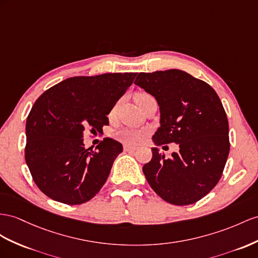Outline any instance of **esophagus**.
Listing matches in <instances>:
<instances>
[{
  "instance_id": "obj_1",
  "label": "esophagus",
  "mask_w": 258,
  "mask_h": 258,
  "mask_svg": "<svg viewBox=\"0 0 258 258\" xmlns=\"http://www.w3.org/2000/svg\"><path fill=\"white\" fill-rule=\"evenodd\" d=\"M136 147L134 146H130V145H124V151H128V153H132V151H135Z\"/></svg>"
}]
</instances>
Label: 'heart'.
<instances>
[{
  "instance_id": "heart-1",
  "label": "heart",
  "mask_w": 258,
  "mask_h": 258,
  "mask_svg": "<svg viewBox=\"0 0 258 258\" xmlns=\"http://www.w3.org/2000/svg\"><path fill=\"white\" fill-rule=\"evenodd\" d=\"M142 96H147V94H145V92H140V94H137L135 96V99L137 97H142ZM115 137L118 141H121L123 143L135 145V144H138L142 142L144 134L141 131H137L134 128H123V130H120L118 132H116Z\"/></svg>"
}]
</instances>
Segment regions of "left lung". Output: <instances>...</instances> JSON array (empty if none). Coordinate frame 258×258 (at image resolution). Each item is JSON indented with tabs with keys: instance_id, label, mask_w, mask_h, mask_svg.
<instances>
[{
	"instance_id": "1",
	"label": "left lung",
	"mask_w": 258,
	"mask_h": 258,
	"mask_svg": "<svg viewBox=\"0 0 258 258\" xmlns=\"http://www.w3.org/2000/svg\"><path fill=\"white\" fill-rule=\"evenodd\" d=\"M134 84L155 97L160 111L153 158L143 167L149 185L179 206L202 200L220 180L230 150L228 118L217 92L180 70L140 73ZM170 142L180 150L166 158L156 146Z\"/></svg>"
}]
</instances>
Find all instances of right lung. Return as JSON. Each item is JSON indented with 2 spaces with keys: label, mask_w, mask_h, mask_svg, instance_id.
<instances>
[{
  "label": "right lung",
  "mask_w": 258,
  "mask_h": 258,
  "mask_svg": "<svg viewBox=\"0 0 258 258\" xmlns=\"http://www.w3.org/2000/svg\"><path fill=\"white\" fill-rule=\"evenodd\" d=\"M137 73L75 76L54 85L37 99L26 122V163L37 186L56 202L79 205L107 181L123 146L105 137L86 149L84 132L102 131L108 114L133 84Z\"/></svg>",
  "instance_id": "add662e5"
}]
</instances>
